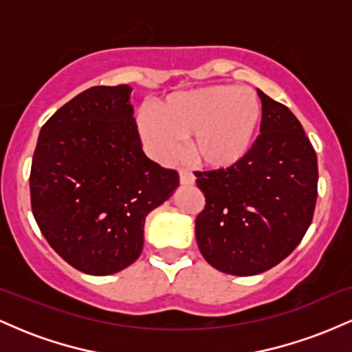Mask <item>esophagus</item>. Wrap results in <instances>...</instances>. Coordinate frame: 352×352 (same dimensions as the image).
<instances>
[{
    "label": "esophagus",
    "instance_id": "1",
    "mask_svg": "<svg viewBox=\"0 0 352 352\" xmlns=\"http://www.w3.org/2000/svg\"><path fill=\"white\" fill-rule=\"evenodd\" d=\"M179 180H180V185H193V184H195V177H193V173H190L188 170H180L179 172Z\"/></svg>",
    "mask_w": 352,
    "mask_h": 352
}]
</instances>
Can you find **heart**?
<instances>
[{
    "label": "heart",
    "instance_id": "b5f03b06",
    "mask_svg": "<svg viewBox=\"0 0 352 352\" xmlns=\"http://www.w3.org/2000/svg\"><path fill=\"white\" fill-rule=\"evenodd\" d=\"M261 119V104L248 87L217 84L175 92L137 117L140 139L160 162H172L188 139V153L201 167L223 170L245 159Z\"/></svg>",
    "mask_w": 352,
    "mask_h": 352
}]
</instances>
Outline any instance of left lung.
<instances>
[{"instance_id": "left-lung-1", "label": "left lung", "mask_w": 352, "mask_h": 352, "mask_svg": "<svg viewBox=\"0 0 352 352\" xmlns=\"http://www.w3.org/2000/svg\"><path fill=\"white\" fill-rule=\"evenodd\" d=\"M258 139L227 170L195 172L205 208L195 220L200 253L218 272L252 276L296 248L313 220L318 159L300 120L256 89Z\"/></svg>"}]
</instances>
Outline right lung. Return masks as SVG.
<instances>
[{
	"label": "right lung",
	"mask_w": 352,
	"mask_h": 352,
	"mask_svg": "<svg viewBox=\"0 0 352 352\" xmlns=\"http://www.w3.org/2000/svg\"><path fill=\"white\" fill-rule=\"evenodd\" d=\"M131 92L98 86L64 104L41 127L31 165L39 230L64 261L94 276L134 263L145 217L179 187V173L144 153Z\"/></svg>",
	"instance_id": "right-lung-1"
}]
</instances>
